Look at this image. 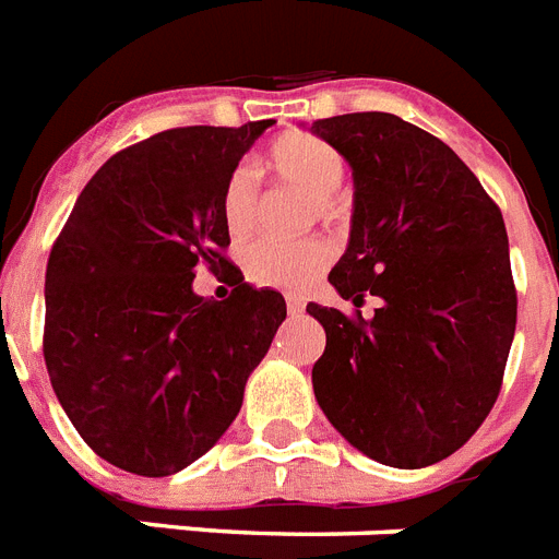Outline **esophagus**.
<instances>
[{
  "mask_svg": "<svg viewBox=\"0 0 559 559\" xmlns=\"http://www.w3.org/2000/svg\"><path fill=\"white\" fill-rule=\"evenodd\" d=\"M304 307H307V304H304L301 295H287V310H289V316H301Z\"/></svg>",
  "mask_w": 559,
  "mask_h": 559,
  "instance_id": "1",
  "label": "esophagus"
}]
</instances>
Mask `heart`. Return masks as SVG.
<instances>
[{
	"instance_id": "1",
	"label": "heart",
	"mask_w": 559,
	"mask_h": 559,
	"mask_svg": "<svg viewBox=\"0 0 559 559\" xmlns=\"http://www.w3.org/2000/svg\"><path fill=\"white\" fill-rule=\"evenodd\" d=\"M266 169L289 186H298L312 194L316 212L324 221L342 217L344 201L338 186L344 180L347 163L344 154L316 138L293 131L284 134L266 152ZM221 215H224L226 233L235 240H243L255 233L261 217V194H258L255 177L247 166H238L226 177L221 192ZM333 243L321 235L304 240H258L247 252V275L258 287L272 289H304L312 278H319L326 266L333 264Z\"/></svg>"
}]
</instances>
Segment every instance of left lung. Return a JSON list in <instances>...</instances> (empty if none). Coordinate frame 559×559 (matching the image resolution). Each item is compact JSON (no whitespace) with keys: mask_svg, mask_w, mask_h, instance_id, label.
Masks as SVG:
<instances>
[{"mask_svg":"<svg viewBox=\"0 0 559 559\" xmlns=\"http://www.w3.org/2000/svg\"><path fill=\"white\" fill-rule=\"evenodd\" d=\"M312 131L353 166L350 247L330 284L370 321L310 304L326 333L312 390L370 460L425 468L468 442L500 396L516 289L500 206L451 146L384 111Z\"/></svg>","mask_w":559,"mask_h":559,"instance_id":"1","label":"left lung"}]
</instances>
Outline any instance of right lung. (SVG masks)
Wrapping results in <instances>:
<instances>
[{
  "label": "right lung",
  "mask_w": 559,
  "mask_h": 559,
  "mask_svg": "<svg viewBox=\"0 0 559 559\" xmlns=\"http://www.w3.org/2000/svg\"><path fill=\"white\" fill-rule=\"evenodd\" d=\"M272 120L186 126L108 157L76 198L45 272V367L91 451L140 476H169L238 416L249 373L287 319L226 258V177ZM224 271L226 302L191 293Z\"/></svg>",
  "instance_id": "obj_1"
}]
</instances>
